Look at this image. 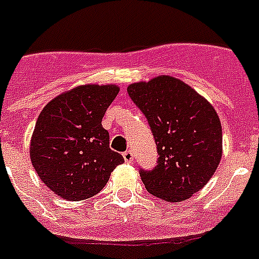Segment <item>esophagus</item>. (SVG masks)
Here are the masks:
<instances>
[{
  "label": "esophagus",
  "instance_id": "1",
  "mask_svg": "<svg viewBox=\"0 0 259 259\" xmlns=\"http://www.w3.org/2000/svg\"><path fill=\"white\" fill-rule=\"evenodd\" d=\"M122 157H124V161L127 162V164H131L132 161H134V153L132 150H127L122 153Z\"/></svg>",
  "mask_w": 259,
  "mask_h": 259
}]
</instances>
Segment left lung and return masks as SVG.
I'll return each instance as SVG.
<instances>
[{
    "instance_id": "1",
    "label": "left lung",
    "mask_w": 259,
    "mask_h": 259,
    "mask_svg": "<svg viewBox=\"0 0 259 259\" xmlns=\"http://www.w3.org/2000/svg\"><path fill=\"white\" fill-rule=\"evenodd\" d=\"M157 145L155 168L141 169L147 191L180 202L205 187L223 155L221 122L207 101L184 81L158 76L128 85Z\"/></svg>"
}]
</instances>
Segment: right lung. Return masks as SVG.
Instances as JSON below:
<instances>
[{
    "label": "right lung",
    "instance_id": "right-lung-1",
    "mask_svg": "<svg viewBox=\"0 0 259 259\" xmlns=\"http://www.w3.org/2000/svg\"><path fill=\"white\" fill-rule=\"evenodd\" d=\"M117 94V85H79L50 101L36 120L31 162L40 180L67 201L98 194L124 162L109 147V132L102 127Z\"/></svg>",
    "mask_w": 259,
    "mask_h": 259
}]
</instances>
